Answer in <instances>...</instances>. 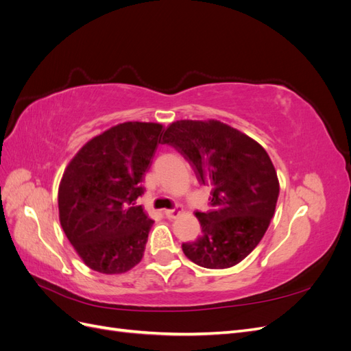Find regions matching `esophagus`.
Wrapping results in <instances>:
<instances>
[{
    "instance_id": "obj_1",
    "label": "esophagus",
    "mask_w": 351,
    "mask_h": 351,
    "mask_svg": "<svg viewBox=\"0 0 351 351\" xmlns=\"http://www.w3.org/2000/svg\"><path fill=\"white\" fill-rule=\"evenodd\" d=\"M182 214H183V208L182 206H177V208L169 209V210H164V215L168 219H176L177 217H180Z\"/></svg>"
}]
</instances>
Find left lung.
<instances>
[{
  "mask_svg": "<svg viewBox=\"0 0 351 351\" xmlns=\"http://www.w3.org/2000/svg\"><path fill=\"white\" fill-rule=\"evenodd\" d=\"M193 165L200 183L212 187L210 209L196 212L202 236L183 243L186 256L209 269L231 268L258 246L280 195L269 155L252 137L217 121L180 120L164 133Z\"/></svg>",
  "mask_w": 351,
  "mask_h": 351,
  "instance_id": "obj_1",
  "label": "left lung"
}]
</instances>
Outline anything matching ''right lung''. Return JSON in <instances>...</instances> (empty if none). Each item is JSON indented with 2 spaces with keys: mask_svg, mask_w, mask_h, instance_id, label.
I'll return each instance as SVG.
<instances>
[{
  "mask_svg": "<svg viewBox=\"0 0 351 351\" xmlns=\"http://www.w3.org/2000/svg\"><path fill=\"white\" fill-rule=\"evenodd\" d=\"M161 136L158 123L114 125L84 145L62 174L61 227L90 269L123 274L142 261L154 221L136 200Z\"/></svg>",
  "mask_w": 351,
  "mask_h": 351,
  "instance_id": "1",
  "label": "right lung"
}]
</instances>
